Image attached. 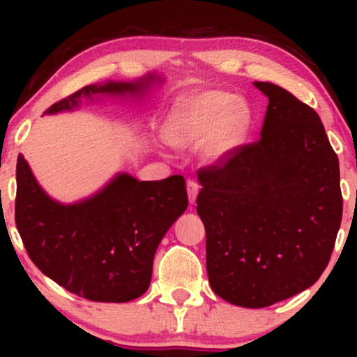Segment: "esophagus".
<instances>
[{
  "mask_svg": "<svg viewBox=\"0 0 357 357\" xmlns=\"http://www.w3.org/2000/svg\"><path fill=\"white\" fill-rule=\"evenodd\" d=\"M188 188V198H190V203H195L196 202V196H198V191H199V184L195 181V179H190L186 184Z\"/></svg>",
  "mask_w": 357,
  "mask_h": 357,
  "instance_id": "esophagus-1",
  "label": "esophagus"
}]
</instances>
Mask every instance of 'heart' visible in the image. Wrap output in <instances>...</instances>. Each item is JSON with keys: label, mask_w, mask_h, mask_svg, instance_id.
Here are the masks:
<instances>
[{"label": "heart", "mask_w": 357, "mask_h": 357, "mask_svg": "<svg viewBox=\"0 0 357 357\" xmlns=\"http://www.w3.org/2000/svg\"><path fill=\"white\" fill-rule=\"evenodd\" d=\"M250 112L235 96L221 90L199 93L176 105L167 124V141L188 147L202 141L208 162L228 159L243 144L250 130Z\"/></svg>", "instance_id": "obj_1"}]
</instances>
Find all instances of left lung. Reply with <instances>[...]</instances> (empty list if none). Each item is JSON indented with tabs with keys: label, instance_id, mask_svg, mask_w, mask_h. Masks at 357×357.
Instances as JSON below:
<instances>
[{
	"label": "left lung",
	"instance_id": "left-lung-1",
	"mask_svg": "<svg viewBox=\"0 0 357 357\" xmlns=\"http://www.w3.org/2000/svg\"><path fill=\"white\" fill-rule=\"evenodd\" d=\"M260 139L198 173L213 292L261 309L319 280L342 220L339 159L321 119L270 82Z\"/></svg>",
	"mask_w": 357,
	"mask_h": 357
}]
</instances>
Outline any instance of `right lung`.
Listing matches in <instances>:
<instances>
[{"label":"right lung","mask_w":357,"mask_h":357,"mask_svg":"<svg viewBox=\"0 0 357 357\" xmlns=\"http://www.w3.org/2000/svg\"><path fill=\"white\" fill-rule=\"evenodd\" d=\"M158 77L87 85L45 110L79 107L97 93L141 96ZM188 208L184 178L137 181L119 174L92 198L53 202L22 154L16 162L15 221L31 261L53 282L93 302H129L149 289L154 253Z\"/></svg>","instance_id":"1"}]
</instances>
